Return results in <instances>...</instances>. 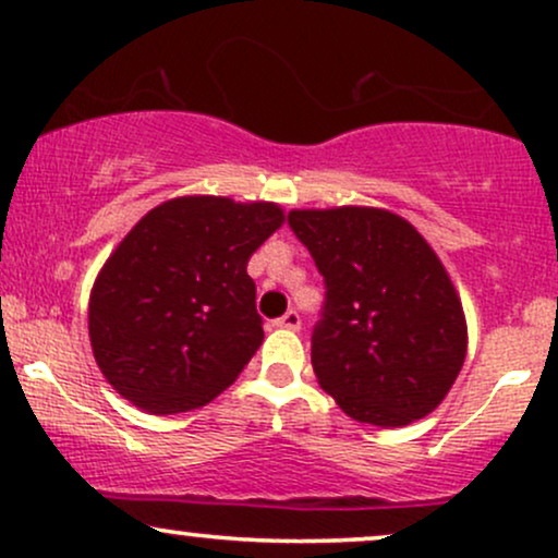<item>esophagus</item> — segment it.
<instances>
[{"label":"esophagus","instance_id":"esophagus-1","mask_svg":"<svg viewBox=\"0 0 558 558\" xmlns=\"http://www.w3.org/2000/svg\"><path fill=\"white\" fill-rule=\"evenodd\" d=\"M275 328H286V330H299L301 328V317L296 310H288L283 317L275 319Z\"/></svg>","mask_w":558,"mask_h":558}]
</instances>
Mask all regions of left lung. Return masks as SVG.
Instances as JSON below:
<instances>
[{"instance_id":"1","label":"left lung","mask_w":558,"mask_h":558,"mask_svg":"<svg viewBox=\"0 0 558 558\" xmlns=\"http://www.w3.org/2000/svg\"><path fill=\"white\" fill-rule=\"evenodd\" d=\"M293 235L325 283L312 367L349 417L401 427L430 414L466 354L462 301L427 241L386 209H296Z\"/></svg>"}]
</instances>
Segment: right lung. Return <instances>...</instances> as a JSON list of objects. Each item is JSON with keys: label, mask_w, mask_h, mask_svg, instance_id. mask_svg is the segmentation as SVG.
<instances>
[{"label": "right lung", "mask_w": 558, "mask_h": 558, "mask_svg": "<svg viewBox=\"0 0 558 558\" xmlns=\"http://www.w3.org/2000/svg\"><path fill=\"white\" fill-rule=\"evenodd\" d=\"M283 222L278 204L181 196L141 217L101 267L88 304L96 364L151 414L222 393L265 330L248 257Z\"/></svg>", "instance_id": "obj_1"}]
</instances>
